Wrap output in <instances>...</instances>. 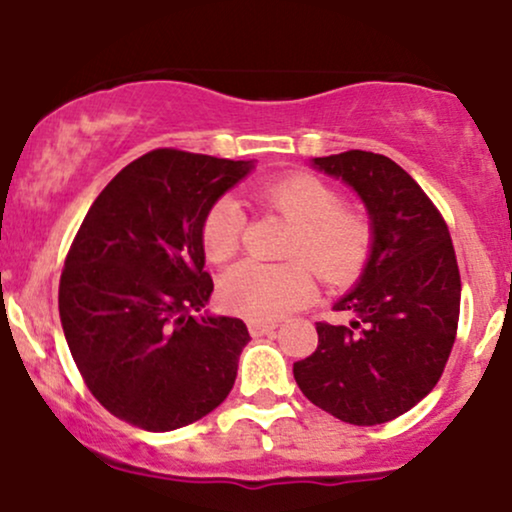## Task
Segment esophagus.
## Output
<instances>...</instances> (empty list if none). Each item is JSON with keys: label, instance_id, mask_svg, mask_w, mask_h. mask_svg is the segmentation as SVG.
Masks as SVG:
<instances>
[{"label": "esophagus", "instance_id": "obj_1", "mask_svg": "<svg viewBox=\"0 0 512 512\" xmlns=\"http://www.w3.org/2000/svg\"><path fill=\"white\" fill-rule=\"evenodd\" d=\"M278 328V323H264V321H250L248 323V331L252 338H262V335L274 333Z\"/></svg>", "mask_w": 512, "mask_h": 512}]
</instances>
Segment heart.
I'll use <instances>...</instances> for the list:
<instances>
[{"mask_svg": "<svg viewBox=\"0 0 512 512\" xmlns=\"http://www.w3.org/2000/svg\"><path fill=\"white\" fill-rule=\"evenodd\" d=\"M257 208L293 224L281 255L288 262H243L219 283L224 307L252 321H276L314 300V272L328 286H345L366 267L373 250V224L364 212L345 208L333 184L309 172L262 181L252 189ZM243 210L234 198H219L208 210L200 241L210 262L222 264L243 241Z\"/></svg>", "mask_w": 512, "mask_h": 512, "instance_id": "obj_1", "label": "heart"}]
</instances>
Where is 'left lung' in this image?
I'll return each instance as SVG.
<instances>
[{
	"instance_id": "1",
	"label": "left lung",
	"mask_w": 512,
	"mask_h": 512,
	"mask_svg": "<svg viewBox=\"0 0 512 512\" xmlns=\"http://www.w3.org/2000/svg\"><path fill=\"white\" fill-rule=\"evenodd\" d=\"M316 170L352 186L373 224L357 288L333 304L349 326L319 321V345L295 361L304 397L352 425L394 420L430 394L456 340L461 274L449 226L409 172L387 155L345 151Z\"/></svg>"
}]
</instances>
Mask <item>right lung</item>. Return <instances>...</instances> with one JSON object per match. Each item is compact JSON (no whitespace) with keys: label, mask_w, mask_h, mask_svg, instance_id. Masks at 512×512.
Masks as SVG:
<instances>
[{"label":"right lung","mask_w":512,"mask_h":512,"mask_svg":"<svg viewBox=\"0 0 512 512\" xmlns=\"http://www.w3.org/2000/svg\"><path fill=\"white\" fill-rule=\"evenodd\" d=\"M252 160L158 148L129 163L82 219L58 314L84 385L134 428L170 432L231 392L250 333L200 316L212 295L200 229Z\"/></svg>","instance_id":"right-lung-1"}]
</instances>
